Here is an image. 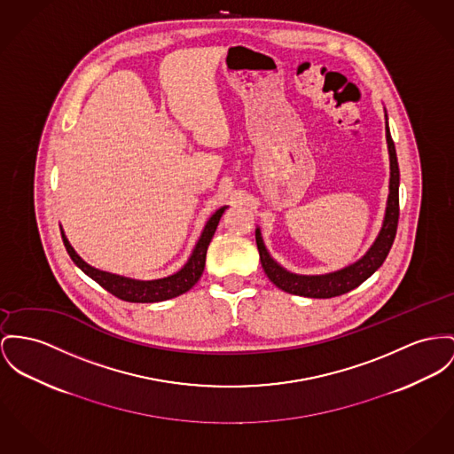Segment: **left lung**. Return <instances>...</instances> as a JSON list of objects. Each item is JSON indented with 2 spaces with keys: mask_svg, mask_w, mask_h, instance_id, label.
Instances as JSON below:
<instances>
[{
  "mask_svg": "<svg viewBox=\"0 0 454 454\" xmlns=\"http://www.w3.org/2000/svg\"><path fill=\"white\" fill-rule=\"evenodd\" d=\"M386 137H387V148H389V158H391V182H389V200L386 208V218L377 241L373 242V246L368 249V253L360 262L339 272L327 273V275H296V273L287 272L270 258L269 251L265 249V244L262 241L260 229H256V246L260 251L262 267L267 273V277L278 289L289 294L304 296V298H322V300L333 298L358 287L384 263V260L391 251L395 231H397V220H399V167H397V156H395V148L387 127V121H386Z\"/></svg>",
  "mask_w": 454,
  "mask_h": 454,
  "instance_id": "1",
  "label": "left lung"
}]
</instances>
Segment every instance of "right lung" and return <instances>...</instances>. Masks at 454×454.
Returning a JSON list of instances; mask_svg holds the SVG:
<instances>
[{
  "mask_svg": "<svg viewBox=\"0 0 454 454\" xmlns=\"http://www.w3.org/2000/svg\"><path fill=\"white\" fill-rule=\"evenodd\" d=\"M223 212H225V207L213 213L212 218L205 225V231L196 244L189 262L182 267L181 270L170 277L158 278V280H134V278H127L121 275L96 270L74 251V247L68 244L63 232H61V239H63V244H65L67 253L72 258V262L82 272L90 275L94 282H98L103 289H106L119 300L129 302L165 301V300H172V298H177L184 293H187L203 275L205 262H207V249L210 246L213 234L216 231V225H218Z\"/></svg>",
  "mask_w": 454,
  "mask_h": 454,
  "instance_id": "1",
  "label": "right lung"
}]
</instances>
